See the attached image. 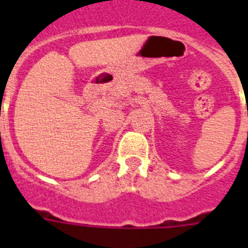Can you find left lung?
<instances>
[{
  "label": "left lung",
  "mask_w": 248,
  "mask_h": 248,
  "mask_svg": "<svg viewBox=\"0 0 248 248\" xmlns=\"http://www.w3.org/2000/svg\"><path fill=\"white\" fill-rule=\"evenodd\" d=\"M247 115H248V113H247Z\"/></svg>",
  "instance_id": "1"
}]
</instances>
